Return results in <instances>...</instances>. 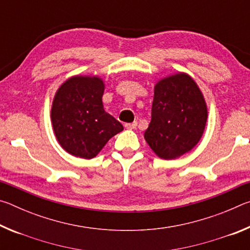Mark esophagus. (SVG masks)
<instances>
[{
  "label": "esophagus",
  "mask_w": 250,
  "mask_h": 250,
  "mask_svg": "<svg viewBox=\"0 0 250 250\" xmlns=\"http://www.w3.org/2000/svg\"><path fill=\"white\" fill-rule=\"evenodd\" d=\"M137 125H138V122H137V121H133V122H131V124H125V128L129 129V130L135 129V128H137Z\"/></svg>",
  "instance_id": "esophagus-1"
}]
</instances>
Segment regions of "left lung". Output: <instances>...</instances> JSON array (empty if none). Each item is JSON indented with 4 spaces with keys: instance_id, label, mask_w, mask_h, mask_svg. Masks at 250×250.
Segmentation results:
<instances>
[{
    "instance_id": "1",
    "label": "left lung",
    "mask_w": 250,
    "mask_h": 250,
    "mask_svg": "<svg viewBox=\"0 0 250 250\" xmlns=\"http://www.w3.org/2000/svg\"><path fill=\"white\" fill-rule=\"evenodd\" d=\"M206 120L207 107L196 83L183 73L172 75L155 84L145 139L161 159L174 160L197 145Z\"/></svg>"
}]
</instances>
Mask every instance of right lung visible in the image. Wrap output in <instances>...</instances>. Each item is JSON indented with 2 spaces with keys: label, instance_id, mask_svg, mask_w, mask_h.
<instances>
[{
  "label": "right lung",
  "instance_id": "add662e5",
  "mask_svg": "<svg viewBox=\"0 0 250 250\" xmlns=\"http://www.w3.org/2000/svg\"><path fill=\"white\" fill-rule=\"evenodd\" d=\"M104 82L75 76L62 84L52 105L54 133L62 149L83 159H92L124 126L104 111Z\"/></svg>",
  "mask_w": 250,
  "mask_h": 250
}]
</instances>
